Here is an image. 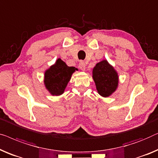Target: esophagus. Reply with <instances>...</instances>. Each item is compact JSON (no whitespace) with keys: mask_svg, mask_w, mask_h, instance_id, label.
I'll use <instances>...</instances> for the list:
<instances>
[{"mask_svg":"<svg viewBox=\"0 0 158 158\" xmlns=\"http://www.w3.org/2000/svg\"><path fill=\"white\" fill-rule=\"evenodd\" d=\"M79 68L83 70V71H85L86 70V64L83 61H81L79 63Z\"/></svg>","mask_w":158,"mask_h":158,"instance_id":"obj_1","label":"esophagus"}]
</instances>
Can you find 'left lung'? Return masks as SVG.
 Listing matches in <instances>:
<instances>
[{"instance_id":"1","label":"left lung","mask_w":158,"mask_h":158,"mask_svg":"<svg viewBox=\"0 0 158 158\" xmlns=\"http://www.w3.org/2000/svg\"><path fill=\"white\" fill-rule=\"evenodd\" d=\"M93 79L98 94L103 98L113 95L118 89V73L107 60H101L93 68Z\"/></svg>"}]
</instances>
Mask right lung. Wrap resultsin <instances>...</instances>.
I'll return each instance as SVG.
<instances>
[{"label": "right lung", "mask_w": 158, "mask_h": 158, "mask_svg": "<svg viewBox=\"0 0 158 158\" xmlns=\"http://www.w3.org/2000/svg\"><path fill=\"white\" fill-rule=\"evenodd\" d=\"M75 70L76 68L68 66L60 58L50 66L44 73V85L50 94L54 96L62 95Z\"/></svg>", "instance_id": "1"}]
</instances>
